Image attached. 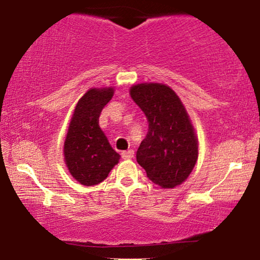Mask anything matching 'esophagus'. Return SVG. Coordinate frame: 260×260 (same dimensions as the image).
<instances>
[{
  "mask_svg": "<svg viewBox=\"0 0 260 260\" xmlns=\"http://www.w3.org/2000/svg\"><path fill=\"white\" fill-rule=\"evenodd\" d=\"M134 154H135V153H134V150L130 149V150H126V152L121 153V156H123V159H125V160H129V159L134 158Z\"/></svg>",
  "mask_w": 260,
  "mask_h": 260,
  "instance_id": "obj_1",
  "label": "esophagus"
}]
</instances>
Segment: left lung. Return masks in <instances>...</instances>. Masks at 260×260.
<instances>
[{"mask_svg": "<svg viewBox=\"0 0 260 260\" xmlns=\"http://www.w3.org/2000/svg\"><path fill=\"white\" fill-rule=\"evenodd\" d=\"M130 95L148 120V133L137 149V162L161 188H174L193 171L199 143L177 94L160 83L131 86Z\"/></svg>", "mask_w": 260, "mask_h": 260, "instance_id": "1", "label": "left lung"}]
</instances>
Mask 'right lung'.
I'll return each instance as SVG.
<instances>
[{"label": "right lung", "instance_id": "1", "mask_svg": "<svg viewBox=\"0 0 260 260\" xmlns=\"http://www.w3.org/2000/svg\"><path fill=\"white\" fill-rule=\"evenodd\" d=\"M113 88L90 89L79 99L67 131L63 156L72 177L86 187L101 183L119 161L99 125V117L113 96Z\"/></svg>", "mask_w": 260, "mask_h": 260}]
</instances>
